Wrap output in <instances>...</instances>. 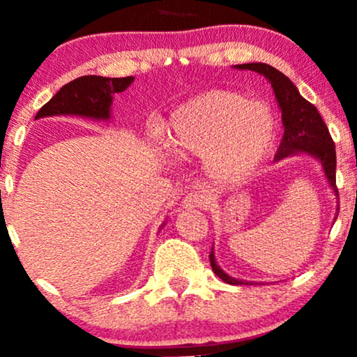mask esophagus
Instances as JSON below:
<instances>
[{"label": "esophagus", "instance_id": "34e87169", "mask_svg": "<svg viewBox=\"0 0 357 357\" xmlns=\"http://www.w3.org/2000/svg\"><path fill=\"white\" fill-rule=\"evenodd\" d=\"M209 204V198L208 195H204L203 192H192L188 195H185L182 206L187 209H204Z\"/></svg>", "mask_w": 357, "mask_h": 357}]
</instances>
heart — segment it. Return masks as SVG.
Masks as SVG:
<instances>
[{
  "mask_svg": "<svg viewBox=\"0 0 357 357\" xmlns=\"http://www.w3.org/2000/svg\"><path fill=\"white\" fill-rule=\"evenodd\" d=\"M278 136L275 112L232 91H209L172 115L167 144L172 153L206 159L218 182L248 177L266 158Z\"/></svg>",
  "mask_w": 357,
  "mask_h": 357,
  "instance_id": "heart-1",
  "label": "heart"
}]
</instances>
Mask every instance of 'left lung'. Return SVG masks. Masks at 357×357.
<instances>
[{
	"instance_id": "1",
	"label": "left lung",
	"mask_w": 357,
	"mask_h": 357,
	"mask_svg": "<svg viewBox=\"0 0 357 357\" xmlns=\"http://www.w3.org/2000/svg\"><path fill=\"white\" fill-rule=\"evenodd\" d=\"M237 68L238 70H252L260 73L271 82L278 104L281 107L282 126H284V135H282L281 144L278 148L276 160L287 158L289 154L301 153V151L315 155L324 165L325 175L328 178L331 188L338 195V188H336L335 143L315 105L299 94V91L292 84L289 77L278 71L276 68L266 65V63H245V65H237ZM209 261H211L213 271L227 284H250V282L227 276L216 265L213 252L209 255Z\"/></svg>"
}]
</instances>
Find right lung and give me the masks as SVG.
Wrapping results in <instances>:
<instances>
[{
    "label": "right lung",
    "mask_w": 357,
    "mask_h": 357,
    "mask_svg": "<svg viewBox=\"0 0 357 357\" xmlns=\"http://www.w3.org/2000/svg\"><path fill=\"white\" fill-rule=\"evenodd\" d=\"M133 76L104 77L81 76L68 82L37 112L36 119L50 115H81L91 119H109L110 104L116 92H123Z\"/></svg>",
    "instance_id": "obj_1"
}]
</instances>
